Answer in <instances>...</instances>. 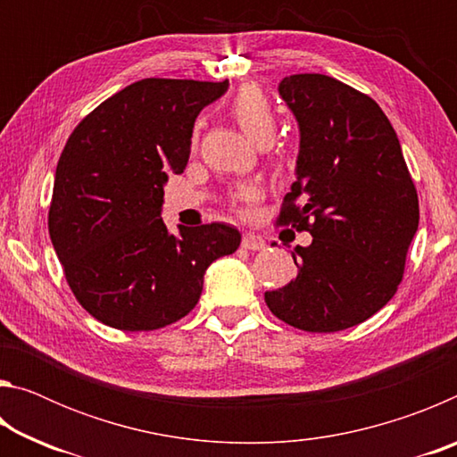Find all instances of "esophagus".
Returning <instances> with one entry per match:
<instances>
[{
	"label": "esophagus",
	"mask_w": 457,
	"mask_h": 457,
	"mask_svg": "<svg viewBox=\"0 0 457 457\" xmlns=\"http://www.w3.org/2000/svg\"><path fill=\"white\" fill-rule=\"evenodd\" d=\"M242 247H245V250H252V252L264 250L266 239L258 234H253V231H247V234H244V237H242Z\"/></svg>",
	"instance_id": "esophagus-1"
}]
</instances>
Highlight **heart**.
Returning a JSON list of instances; mask_svg holds the SVG:
<instances>
[{"mask_svg": "<svg viewBox=\"0 0 457 457\" xmlns=\"http://www.w3.org/2000/svg\"><path fill=\"white\" fill-rule=\"evenodd\" d=\"M229 112L252 143L264 146L272 141V137L276 133V114H274L272 104H270V100L260 88L256 87L239 88L234 100H231ZM253 195H256V191L250 187L242 189L236 197L237 205H244L245 201L253 199Z\"/></svg>", "mask_w": 457, "mask_h": 457, "instance_id": "obj_1", "label": "heart"}]
</instances>
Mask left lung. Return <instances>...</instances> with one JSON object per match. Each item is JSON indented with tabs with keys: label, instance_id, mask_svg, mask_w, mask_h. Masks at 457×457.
I'll return each instance as SVG.
<instances>
[{
	"label": "left lung",
	"instance_id": "left-lung-1",
	"mask_svg": "<svg viewBox=\"0 0 457 457\" xmlns=\"http://www.w3.org/2000/svg\"><path fill=\"white\" fill-rule=\"evenodd\" d=\"M278 92L300 129L278 223L306 229L312 244L294 247L298 274L266 292V304L306 332L351 328L395 296L420 226L415 185L373 98L324 74L286 76Z\"/></svg>",
	"mask_w": 457,
	"mask_h": 457
}]
</instances>
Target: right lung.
I'll return each mask as SVG.
<instances>
[{
  "mask_svg": "<svg viewBox=\"0 0 457 457\" xmlns=\"http://www.w3.org/2000/svg\"><path fill=\"white\" fill-rule=\"evenodd\" d=\"M229 82L145 79L98 104L68 137L48 231L84 311L119 330H154L195 308L212 262L237 250L229 223L169 234L161 207L183 173L197 114Z\"/></svg>",
  "mask_w": 457,
  "mask_h": 457,
  "instance_id": "1",
  "label": "right lung"
}]
</instances>
